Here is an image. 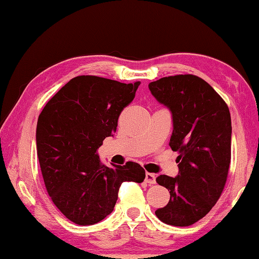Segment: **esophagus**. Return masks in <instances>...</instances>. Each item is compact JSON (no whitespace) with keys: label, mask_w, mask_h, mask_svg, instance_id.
<instances>
[{"label":"esophagus","mask_w":259,"mask_h":259,"mask_svg":"<svg viewBox=\"0 0 259 259\" xmlns=\"http://www.w3.org/2000/svg\"><path fill=\"white\" fill-rule=\"evenodd\" d=\"M155 175L154 174H151V172H146L145 174V182L150 184V185H153V184H155Z\"/></svg>","instance_id":"obj_1"}]
</instances>
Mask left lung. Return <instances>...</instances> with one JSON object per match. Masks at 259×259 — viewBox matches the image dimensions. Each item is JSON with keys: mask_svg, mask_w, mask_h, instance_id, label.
Returning a JSON list of instances; mask_svg holds the SVG:
<instances>
[{"mask_svg": "<svg viewBox=\"0 0 259 259\" xmlns=\"http://www.w3.org/2000/svg\"><path fill=\"white\" fill-rule=\"evenodd\" d=\"M152 95L172 113L169 146L178 152L177 177L160 175L169 202L155 211L161 222L190 226L203 218L221 198L231 163V114L213 88L192 74L150 83Z\"/></svg>", "mask_w": 259, "mask_h": 259, "instance_id": "8db88e82", "label": "left lung"}]
</instances>
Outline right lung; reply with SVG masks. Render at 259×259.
I'll list each match as a JSON object with an SVG mask.
<instances>
[{"instance_id": "obj_1", "label": "right lung", "mask_w": 259, "mask_h": 259, "mask_svg": "<svg viewBox=\"0 0 259 259\" xmlns=\"http://www.w3.org/2000/svg\"><path fill=\"white\" fill-rule=\"evenodd\" d=\"M139 84L76 76L38 116L37 156L48 194L77 225L103 221L113 211L122 183L145 179V170L136 162L109 168L98 154L104 139L116 131L120 114L134 100Z\"/></svg>"}]
</instances>
